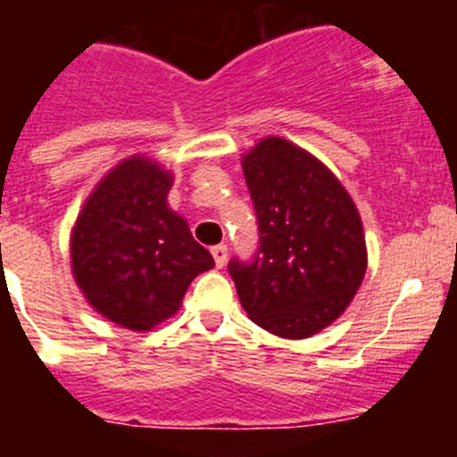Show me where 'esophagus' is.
I'll use <instances>...</instances> for the list:
<instances>
[{"label": "esophagus", "mask_w": 457, "mask_h": 457, "mask_svg": "<svg viewBox=\"0 0 457 457\" xmlns=\"http://www.w3.org/2000/svg\"><path fill=\"white\" fill-rule=\"evenodd\" d=\"M212 258H215L217 268H224L226 258H228V249H226V245H217V247H212Z\"/></svg>", "instance_id": "esophagus-1"}]
</instances>
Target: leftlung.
<instances>
[{"mask_svg":"<svg viewBox=\"0 0 457 457\" xmlns=\"http://www.w3.org/2000/svg\"><path fill=\"white\" fill-rule=\"evenodd\" d=\"M258 220L253 261L228 263L242 309L258 327L306 338L348 309L366 274L361 217L325 164L281 137L242 157Z\"/></svg>","mask_w":457,"mask_h":457,"instance_id":"obj_1","label":"left lung"}]
</instances>
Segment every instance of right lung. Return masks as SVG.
I'll list each match as a JSON object with an SVG mask.
<instances>
[{"label":"right lung","mask_w":457,"mask_h":457,"mask_svg":"<svg viewBox=\"0 0 457 457\" xmlns=\"http://www.w3.org/2000/svg\"><path fill=\"white\" fill-rule=\"evenodd\" d=\"M171 171L148 157L116 164L72 226L71 265L88 304L132 332L180 309L196 274L215 268L187 221L167 204Z\"/></svg>","instance_id":"right-lung-1"}]
</instances>
